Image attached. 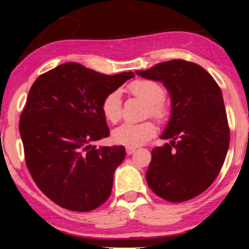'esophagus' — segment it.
Segmentation results:
<instances>
[{"instance_id": "1", "label": "esophagus", "mask_w": 249, "mask_h": 249, "mask_svg": "<svg viewBox=\"0 0 249 249\" xmlns=\"http://www.w3.org/2000/svg\"><path fill=\"white\" fill-rule=\"evenodd\" d=\"M135 151H136V148H130V146H127V148H125V152H127L128 156L133 155Z\"/></svg>"}]
</instances>
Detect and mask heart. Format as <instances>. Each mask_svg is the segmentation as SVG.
<instances>
[{"label":"heart","instance_id":"obj_1","mask_svg":"<svg viewBox=\"0 0 249 249\" xmlns=\"http://www.w3.org/2000/svg\"><path fill=\"white\" fill-rule=\"evenodd\" d=\"M128 89L133 96L148 105L150 115L159 121H164L167 118L168 107L162 100L165 97V89L161 84L150 79H137L130 83ZM101 110L107 121L112 124H116L121 119L122 105L118 91L112 92L105 97L101 104ZM156 133L157 128L151 121H145L142 124H124L112 131V140L120 145L135 148L152 139Z\"/></svg>","mask_w":249,"mask_h":249}]
</instances>
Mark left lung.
I'll use <instances>...</instances> for the list:
<instances>
[{"instance_id":"1","label":"left lung","mask_w":249,"mask_h":249,"mask_svg":"<svg viewBox=\"0 0 249 249\" xmlns=\"http://www.w3.org/2000/svg\"><path fill=\"white\" fill-rule=\"evenodd\" d=\"M136 73L162 83L171 98L170 121L160 136L171 142L151 151L146 182L168 202L188 201L209 188L228 153L222 91L207 70L188 61H166Z\"/></svg>"}]
</instances>
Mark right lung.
I'll return each instance as SVG.
<instances>
[{
	"label": "right lung",
	"mask_w": 249,
	"mask_h": 249,
	"mask_svg": "<svg viewBox=\"0 0 249 249\" xmlns=\"http://www.w3.org/2000/svg\"><path fill=\"white\" fill-rule=\"evenodd\" d=\"M104 75L76 62L42 73L30 89L19 133L26 166L44 194L71 211H91L109 197L124 146L92 143L109 135L101 104L133 78Z\"/></svg>",
	"instance_id": "add662e5"
}]
</instances>
